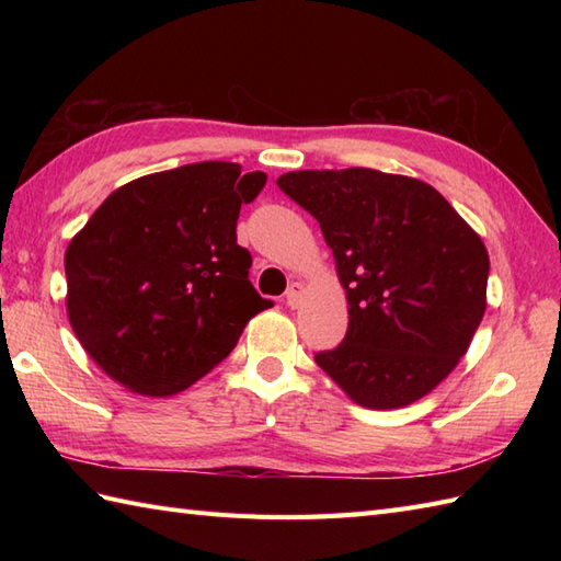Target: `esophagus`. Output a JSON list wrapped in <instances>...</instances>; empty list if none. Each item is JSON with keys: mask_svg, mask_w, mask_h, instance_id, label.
I'll use <instances>...</instances> for the list:
<instances>
[{"mask_svg": "<svg viewBox=\"0 0 561 561\" xmlns=\"http://www.w3.org/2000/svg\"><path fill=\"white\" fill-rule=\"evenodd\" d=\"M301 299H304V284L294 282L291 287L287 289V294H284V304H287L289 308H296L301 304Z\"/></svg>", "mask_w": 561, "mask_h": 561, "instance_id": "34e87169", "label": "esophagus"}]
</instances>
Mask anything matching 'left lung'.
Listing matches in <instances>:
<instances>
[{"instance_id": "8db88e82", "label": "left lung", "mask_w": 561, "mask_h": 561, "mask_svg": "<svg viewBox=\"0 0 561 561\" xmlns=\"http://www.w3.org/2000/svg\"><path fill=\"white\" fill-rule=\"evenodd\" d=\"M277 185L318 219L347 291V335L316 364L368 410H398L432 392L482 323V238L416 178L291 171Z\"/></svg>"}]
</instances>
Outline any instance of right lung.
Wrapping results in <instances>:
<instances>
[{"label": "right lung", "mask_w": 561, "mask_h": 561, "mask_svg": "<svg viewBox=\"0 0 561 561\" xmlns=\"http://www.w3.org/2000/svg\"><path fill=\"white\" fill-rule=\"evenodd\" d=\"M262 171L187 163L117 187L65 253L67 316L105 374L149 398L190 388L236 347L248 320L272 306L248 279L236 243L241 207Z\"/></svg>", "instance_id": "1"}]
</instances>
